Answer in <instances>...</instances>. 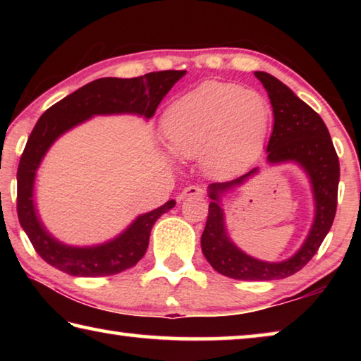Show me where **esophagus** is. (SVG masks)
Wrapping results in <instances>:
<instances>
[{
  "mask_svg": "<svg viewBox=\"0 0 361 361\" xmlns=\"http://www.w3.org/2000/svg\"><path fill=\"white\" fill-rule=\"evenodd\" d=\"M204 194H205L204 188L192 185V186H188L183 189V192L180 194V200L186 199V197H204Z\"/></svg>",
  "mask_w": 361,
  "mask_h": 361,
  "instance_id": "obj_1",
  "label": "esophagus"
}]
</instances>
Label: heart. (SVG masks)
I'll list each match as a JSON object with an SVG mask.
<instances>
[{
	"label": "heart",
	"instance_id": "b5f03b06",
	"mask_svg": "<svg viewBox=\"0 0 361 361\" xmlns=\"http://www.w3.org/2000/svg\"><path fill=\"white\" fill-rule=\"evenodd\" d=\"M271 106L259 92L231 82H205L180 97L162 118V135L176 157H200L205 172L245 167L264 143Z\"/></svg>",
	"mask_w": 361,
	"mask_h": 361
}]
</instances>
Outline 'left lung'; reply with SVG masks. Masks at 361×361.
I'll list each match as a JSON object with an SVG mask.
<instances>
[{
  "mask_svg": "<svg viewBox=\"0 0 361 361\" xmlns=\"http://www.w3.org/2000/svg\"><path fill=\"white\" fill-rule=\"evenodd\" d=\"M264 85L274 113V129L267 143V164L295 162L307 175L312 188L315 215L301 248L288 259L269 262L256 259L235 245L226 229L221 199L224 194L259 173L255 167L239 178L209 186V216L200 237L202 253L216 272L237 280H279L296 274L307 264L331 229L338 205L339 159L325 122L307 103L277 78L255 71Z\"/></svg>",
  "mask_w": 361,
  "mask_h": 361,
  "instance_id": "left-lung-1",
  "label": "left lung"
}]
</instances>
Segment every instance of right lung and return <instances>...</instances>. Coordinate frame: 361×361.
Instances as JSON below:
<instances>
[{
    "label": "right lung",
    "instance_id": "1",
    "mask_svg": "<svg viewBox=\"0 0 361 361\" xmlns=\"http://www.w3.org/2000/svg\"><path fill=\"white\" fill-rule=\"evenodd\" d=\"M186 71H154L121 79L100 78L82 85L44 111L36 122L17 170V215L30 242L47 264L75 277H106L135 266L143 258L157 218L175 207L169 200L138 215L114 239L99 245L75 247L57 240L46 229L35 205V180L42 159L57 140L94 116L137 114L151 119L159 103Z\"/></svg>",
    "mask_w": 361,
    "mask_h": 361
}]
</instances>
